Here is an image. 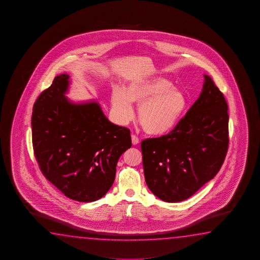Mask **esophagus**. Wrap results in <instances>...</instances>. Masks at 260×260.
I'll return each instance as SVG.
<instances>
[{
  "mask_svg": "<svg viewBox=\"0 0 260 260\" xmlns=\"http://www.w3.org/2000/svg\"><path fill=\"white\" fill-rule=\"evenodd\" d=\"M131 138H132V144L134 145H137L139 144V139H138V137H137V136H135V135H132V137H131Z\"/></svg>",
  "mask_w": 260,
  "mask_h": 260,
  "instance_id": "1",
  "label": "esophagus"
}]
</instances>
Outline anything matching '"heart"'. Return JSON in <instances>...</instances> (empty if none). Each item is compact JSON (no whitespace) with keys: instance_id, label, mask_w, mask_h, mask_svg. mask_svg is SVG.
Here are the masks:
<instances>
[{"instance_id":"1","label":"heart","mask_w":260,"mask_h":260,"mask_svg":"<svg viewBox=\"0 0 260 260\" xmlns=\"http://www.w3.org/2000/svg\"><path fill=\"white\" fill-rule=\"evenodd\" d=\"M132 104L139 105L137 119L145 132L153 136L171 131L183 115L187 100L185 93L173 86L171 81L154 75L130 81L124 90L115 87L111 105L120 124L132 119Z\"/></svg>"}]
</instances>
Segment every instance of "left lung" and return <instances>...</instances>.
Returning a JSON list of instances; mask_svg holds the SVG:
<instances>
[{
	"instance_id": "left-lung-1",
	"label": "left lung",
	"mask_w": 260,
	"mask_h": 260,
	"mask_svg": "<svg viewBox=\"0 0 260 260\" xmlns=\"http://www.w3.org/2000/svg\"><path fill=\"white\" fill-rule=\"evenodd\" d=\"M185 117L167 136L141 143L145 182L165 202L192 197L220 170L229 148L228 104L209 75Z\"/></svg>"
}]
</instances>
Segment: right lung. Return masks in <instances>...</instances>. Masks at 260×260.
<instances>
[{
    "instance_id": "add662e5",
    "label": "right lung",
    "mask_w": 260,
    "mask_h": 260,
    "mask_svg": "<svg viewBox=\"0 0 260 260\" xmlns=\"http://www.w3.org/2000/svg\"><path fill=\"white\" fill-rule=\"evenodd\" d=\"M70 84V75H57L36 100L32 145L40 169L53 185L70 199L92 202L114 184L131 136L127 128L111 123L95 100L68 99Z\"/></svg>"
}]
</instances>
